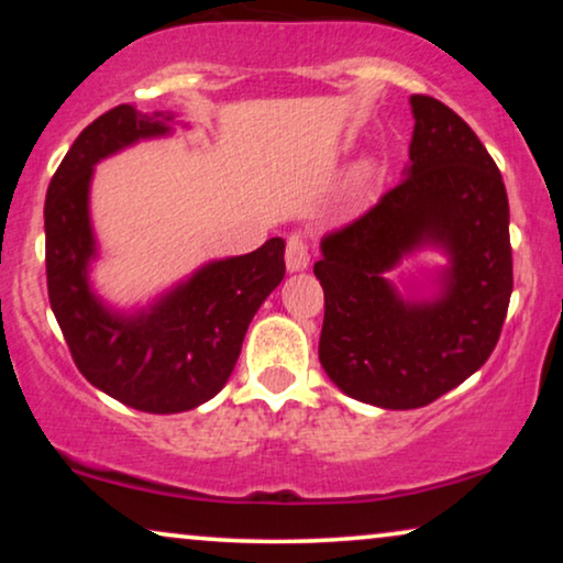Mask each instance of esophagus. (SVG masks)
<instances>
[{
    "label": "esophagus",
    "instance_id": "obj_1",
    "mask_svg": "<svg viewBox=\"0 0 563 563\" xmlns=\"http://www.w3.org/2000/svg\"><path fill=\"white\" fill-rule=\"evenodd\" d=\"M284 258H287V268L289 272H299L310 264V249H307L305 235L291 233L287 238V249H284Z\"/></svg>",
    "mask_w": 563,
    "mask_h": 563
}]
</instances>
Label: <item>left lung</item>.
<instances>
[{
  "label": "left lung",
  "mask_w": 563,
  "mask_h": 563,
  "mask_svg": "<svg viewBox=\"0 0 563 563\" xmlns=\"http://www.w3.org/2000/svg\"><path fill=\"white\" fill-rule=\"evenodd\" d=\"M410 172L322 235L320 364L345 395L415 410L468 379L503 333L512 295L510 207L479 137L435 97L412 95ZM422 240L452 253L441 300L410 306L380 274Z\"/></svg>",
  "instance_id": "8db88e82"
}]
</instances>
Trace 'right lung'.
Listing matches in <instances>:
<instances>
[{"instance_id":"obj_1","label":"right lung","mask_w":563,"mask_h":563,"mask_svg":"<svg viewBox=\"0 0 563 563\" xmlns=\"http://www.w3.org/2000/svg\"><path fill=\"white\" fill-rule=\"evenodd\" d=\"M172 118L118 104L81 130L45 195V276L60 333L97 389L141 412H184L225 387L249 322L284 279V241L272 238L238 258L214 261L161 299L122 318L87 287L95 253L87 195L91 166L137 137L164 135Z\"/></svg>"}]
</instances>
